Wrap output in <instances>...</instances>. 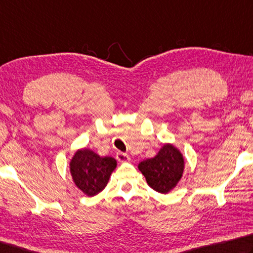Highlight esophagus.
Masks as SVG:
<instances>
[{"instance_id": "1", "label": "esophagus", "mask_w": 253, "mask_h": 253, "mask_svg": "<svg viewBox=\"0 0 253 253\" xmlns=\"http://www.w3.org/2000/svg\"><path fill=\"white\" fill-rule=\"evenodd\" d=\"M116 158H117L121 163H127V162H129V160H130V157H129V156H128L127 154L121 153V151H119V153H117V155H116Z\"/></svg>"}]
</instances>
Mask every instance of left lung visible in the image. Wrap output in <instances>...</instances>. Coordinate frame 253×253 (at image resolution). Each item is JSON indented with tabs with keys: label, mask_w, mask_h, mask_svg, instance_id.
Wrapping results in <instances>:
<instances>
[{
	"label": "left lung",
	"mask_w": 253,
	"mask_h": 253,
	"mask_svg": "<svg viewBox=\"0 0 253 253\" xmlns=\"http://www.w3.org/2000/svg\"><path fill=\"white\" fill-rule=\"evenodd\" d=\"M138 169L150 188L159 194H168L180 181L185 158L176 146L165 144L155 157L140 162Z\"/></svg>",
	"instance_id": "8db88e82"
}]
</instances>
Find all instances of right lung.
Masks as SVG:
<instances>
[{
    "instance_id": "1",
    "label": "right lung",
    "mask_w": 253,
    "mask_h": 253,
    "mask_svg": "<svg viewBox=\"0 0 253 253\" xmlns=\"http://www.w3.org/2000/svg\"><path fill=\"white\" fill-rule=\"evenodd\" d=\"M117 166L113 157H100L91 149L76 150L70 162V172L75 186L83 194L93 197L107 186Z\"/></svg>"
}]
</instances>
